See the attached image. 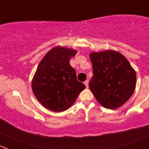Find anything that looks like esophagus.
I'll use <instances>...</instances> for the list:
<instances>
[{
    "mask_svg": "<svg viewBox=\"0 0 149 149\" xmlns=\"http://www.w3.org/2000/svg\"><path fill=\"white\" fill-rule=\"evenodd\" d=\"M84 84H85V86H86V87L88 88V86H89V81H85V82H84Z\"/></svg>",
    "mask_w": 149,
    "mask_h": 149,
    "instance_id": "1",
    "label": "esophagus"
}]
</instances>
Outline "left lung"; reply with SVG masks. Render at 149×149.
<instances>
[{
    "instance_id": "1",
    "label": "left lung",
    "mask_w": 149,
    "mask_h": 149,
    "mask_svg": "<svg viewBox=\"0 0 149 149\" xmlns=\"http://www.w3.org/2000/svg\"><path fill=\"white\" fill-rule=\"evenodd\" d=\"M93 76L91 92L104 107L115 110L131 97L136 87V72L128 60L113 50L92 52Z\"/></svg>"
}]
</instances>
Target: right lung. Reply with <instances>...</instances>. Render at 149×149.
I'll use <instances>...</instances> for the list:
<instances>
[{
    "label": "right lung",
    "mask_w": 149,
    "mask_h": 149,
    "mask_svg": "<svg viewBox=\"0 0 149 149\" xmlns=\"http://www.w3.org/2000/svg\"><path fill=\"white\" fill-rule=\"evenodd\" d=\"M77 51L56 46L41 60L33 77V93L41 104L53 112L68 110L86 86L77 80L71 58Z\"/></svg>",
    "instance_id": "add662e5"
}]
</instances>
